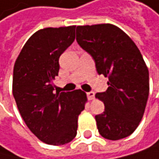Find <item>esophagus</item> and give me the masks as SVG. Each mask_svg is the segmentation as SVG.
<instances>
[{
	"label": "esophagus",
	"mask_w": 159,
	"mask_h": 159,
	"mask_svg": "<svg viewBox=\"0 0 159 159\" xmlns=\"http://www.w3.org/2000/svg\"><path fill=\"white\" fill-rule=\"evenodd\" d=\"M87 97H88L89 100H93L95 98V93L94 92H88L87 93Z\"/></svg>",
	"instance_id": "obj_1"
}]
</instances>
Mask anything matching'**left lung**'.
<instances>
[{"instance_id": "8db88e82", "label": "left lung", "mask_w": 159, "mask_h": 159, "mask_svg": "<svg viewBox=\"0 0 159 159\" xmlns=\"http://www.w3.org/2000/svg\"><path fill=\"white\" fill-rule=\"evenodd\" d=\"M77 42L93 57L98 73L109 80L107 90L96 94L105 106L95 117L99 134L110 140L130 136L142 120L150 89L139 49L111 23L77 26Z\"/></svg>"}]
</instances>
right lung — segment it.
Listing matches in <instances>:
<instances>
[{
  "label": "right lung",
  "mask_w": 159,
  "mask_h": 159,
  "mask_svg": "<svg viewBox=\"0 0 159 159\" xmlns=\"http://www.w3.org/2000/svg\"><path fill=\"white\" fill-rule=\"evenodd\" d=\"M75 25L35 32L14 64L12 92L20 114L35 136L50 145H63L77 136L78 118L87 102L80 89L54 93L59 59L75 39Z\"/></svg>",
  "instance_id": "1"
}]
</instances>
